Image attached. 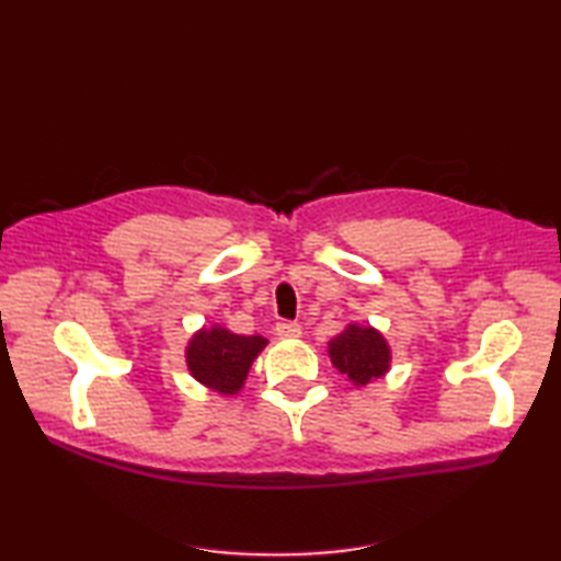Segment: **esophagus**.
Here are the masks:
<instances>
[{
    "mask_svg": "<svg viewBox=\"0 0 561 561\" xmlns=\"http://www.w3.org/2000/svg\"><path fill=\"white\" fill-rule=\"evenodd\" d=\"M274 332H277L282 340L299 337L301 335V325L294 323V320H282V323H277V328H274Z\"/></svg>",
    "mask_w": 561,
    "mask_h": 561,
    "instance_id": "34e87169",
    "label": "esophagus"
}]
</instances>
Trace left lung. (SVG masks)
Listing matches in <instances>:
<instances>
[{"instance_id":"8db88e82","label":"left lung","mask_w":561,"mask_h":561,"mask_svg":"<svg viewBox=\"0 0 561 561\" xmlns=\"http://www.w3.org/2000/svg\"><path fill=\"white\" fill-rule=\"evenodd\" d=\"M330 359L340 374L354 386H366L380 378L390 368V347L378 330L364 325H350L335 340L328 342Z\"/></svg>"}]
</instances>
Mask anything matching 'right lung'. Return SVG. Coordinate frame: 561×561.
I'll return each instance as SVG.
<instances>
[{
	"mask_svg": "<svg viewBox=\"0 0 561 561\" xmlns=\"http://www.w3.org/2000/svg\"><path fill=\"white\" fill-rule=\"evenodd\" d=\"M267 340L260 335H233L224 328H202L190 340L185 350V359L190 374L202 386L233 396L243 388V380L250 371L255 356L265 350Z\"/></svg>",
	"mask_w": 561,
	"mask_h": 561,
	"instance_id": "obj_1",
	"label": "right lung"
}]
</instances>
